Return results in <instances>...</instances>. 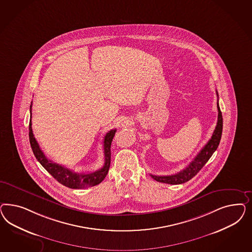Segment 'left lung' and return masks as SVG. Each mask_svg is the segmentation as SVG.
I'll list each match as a JSON object with an SVG mask.
<instances>
[{
	"label": "left lung",
	"instance_id": "1",
	"mask_svg": "<svg viewBox=\"0 0 252 252\" xmlns=\"http://www.w3.org/2000/svg\"><path fill=\"white\" fill-rule=\"evenodd\" d=\"M218 96V93H217ZM217 109H218V120L217 125L214 131V134L210 140L207 142L201 151L197 154L194 160L179 173L172 175V176H153L151 175L154 180L160 182V183L170 184V185H178L189 181L192 177L196 176L200 169L205 165L207 161L212 157L214 152L217 150L220 140H221V131H222V116L219 107V103L217 102Z\"/></svg>",
	"mask_w": 252,
	"mask_h": 252
}]
</instances>
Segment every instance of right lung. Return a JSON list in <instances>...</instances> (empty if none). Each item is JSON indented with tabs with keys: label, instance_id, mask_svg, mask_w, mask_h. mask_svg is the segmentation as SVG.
<instances>
[{
	"label": "right lung",
	"instance_id": "add662e5",
	"mask_svg": "<svg viewBox=\"0 0 252 252\" xmlns=\"http://www.w3.org/2000/svg\"><path fill=\"white\" fill-rule=\"evenodd\" d=\"M31 120H30V142H31V149L33 153L36 157V159L39 161V163L45 168L48 173H50L54 178H55L59 183L67 187L69 189H86L90 187H94L96 185H99L107 176V173L110 168L111 163V145L113 138L115 137L116 129H112L109 131L104 137L103 140V150H104V165L102 167L92 172L90 174H79L76 173L68 168H65L63 165L58 163H55L51 160H48L46 158L44 153L40 150L36 138L34 137L33 132H32V123H31Z\"/></svg>",
	"mask_w": 252,
	"mask_h": 252
}]
</instances>
